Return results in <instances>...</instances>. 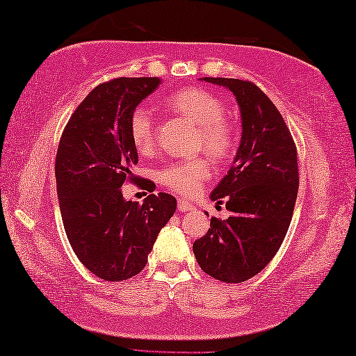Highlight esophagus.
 <instances>
[{"label":"esophagus","instance_id":"1","mask_svg":"<svg viewBox=\"0 0 356 356\" xmlns=\"http://www.w3.org/2000/svg\"><path fill=\"white\" fill-rule=\"evenodd\" d=\"M195 206L191 204V202L186 201V200H178V210L181 212H188V210H193Z\"/></svg>","mask_w":356,"mask_h":356}]
</instances>
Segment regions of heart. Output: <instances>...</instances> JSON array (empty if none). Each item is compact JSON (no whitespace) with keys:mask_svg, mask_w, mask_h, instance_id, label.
Here are the masks:
<instances>
[{"mask_svg":"<svg viewBox=\"0 0 356 356\" xmlns=\"http://www.w3.org/2000/svg\"><path fill=\"white\" fill-rule=\"evenodd\" d=\"M168 104L186 118L200 126L198 143L204 146L215 158H226L235 144V129L226 115V104L202 89H183L169 97ZM129 134L135 149L143 155L150 154L155 147V121L147 107L140 106L130 115ZM212 172L206 156H195L191 159H178L164 164L156 170L159 184L169 191L184 197H192L198 192L202 181H206Z\"/></svg>","mask_w":356,"mask_h":356,"instance_id":"obj_1","label":"heart"}]
</instances>
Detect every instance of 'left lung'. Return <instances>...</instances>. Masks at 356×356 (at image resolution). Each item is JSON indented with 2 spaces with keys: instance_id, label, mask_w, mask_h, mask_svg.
Wrapping results in <instances>:
<instances>
[{
  "instance_id": "obj_1",
  "label": "left lung",
  "mask_w": 356,
  "mask_h": 356,
  "mask_svg": "<svg viewBox=\"0 0 356 356\" xmlns=\"http://www.w3.org/2000/svg\"><path fill=\"white\" fill-rule=\"evenodd\" d=\"M202 79L234 93L243 132L234 164L210 195L216 202L226 198L232 216H212L193 253L210 277L243 282L263 270L284 241L298 195L296 146L278 108L258 86L235 78Z\"/></svg>"
}]
</instances>
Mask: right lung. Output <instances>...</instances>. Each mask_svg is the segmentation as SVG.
Returning <instances> with one entry per match:
<instances>
[{
  "label": "right lung",
  "mask_w": 356,
  "mask_h": 356,
  "mask_svg": "<svg viewBox=\"0 0 356 356\" xmlns=\"http://www.w3.org/2000/svg\"><path fill=\"white\" fill-rule=\"evenodd\" d=\"M159 83L141 76L99 84L72 115L58 146L56 192L67 239L78 259L106 281L140 273L177 210L169 193H150L138 204L121 191L138 163L130 115Z\"/></svg>",
  "instance_id": "obj_1"
}]
</instances>
